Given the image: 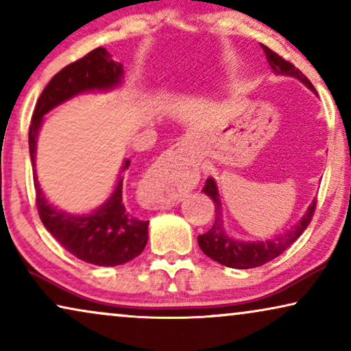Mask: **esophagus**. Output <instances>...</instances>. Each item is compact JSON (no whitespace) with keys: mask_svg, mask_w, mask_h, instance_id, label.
<instances>
[{"mask_svg":"<svg viewBox=\"0 0 351 351\" xmlns=\"http://www.w3.org/2000/svg\"><path fill=\"white\" fill-rule=\"evenodd\" d=\"M185 148H191L190 138H182L171 148L169 153H180ZM179 199V190L172 182H160V180H147L143 185V201L153 209H166L174 206Z\"/></svg>","mask_w":351,"mask_h":351,"instance_id":"1","label":"esophagus"}]
</instances>
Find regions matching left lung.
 <instances>
[{
  "label": "left lung",
  "instance_id": "left-lung-1",
  "mask_svg": "<svg viewBox=\"0 0 351 351\" xmlns=\"http://www.w3.org/2000/svg\"><path fill=\"white\" fill-rule=\"evenodd\" d=\"M263 52H265L268 65L271 66L273 73L282 75V76H291V78L299 80L300 83H304L310 90H316L313 84L310 83V80L302 73L299 69H295L291 62H287L273 52L270 47L265 45H261ZM203 191L214 201L215 206V220L213 223V228L208 233L199 234L198 244L206 256L213 258V261L222 263L225 267L230 268H239V270H246V268H256L261 267L263 263L273 261L280 254L286 251L287 247L292 246L297 241V238L305 232L308 223L313 217L315 208H316V199L310 203L306 208L304 217L297 222L291 230H287L280 237L263 239V241H243V239H237L230 237L227 230L223 227V210H222V199H220L217 184L213 177H208Z\"/></svg>",
  "mask_w": 351,
  "mask_h": 351
}]
</instances>
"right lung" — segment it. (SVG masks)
<instances>
[{"instance_id":"obj_1","label":"right lung","mask_w":351,"mask_h":351,"mask_svg":"<svg viewBox=\"0 0 351 351\" xmlns=\"http://www.w3.org/2000/svg\"><path fill=\"white\" fill-rule=\"evenodd\" d=\"M123 64L114 62L105 47H97L66 65L52 78L38 99L33 112L28 148L33 166L38 214L47 232L70 254L93 265L114 267L136 258L148 241V220H142L123 201V177H118L112 195L89 214H70L52 206L36 177V141L43 118L57 105L75 95L93 90H112L123 83ZM131 161L126 160L121 172Z\"/></svg>"}]
</instances>
